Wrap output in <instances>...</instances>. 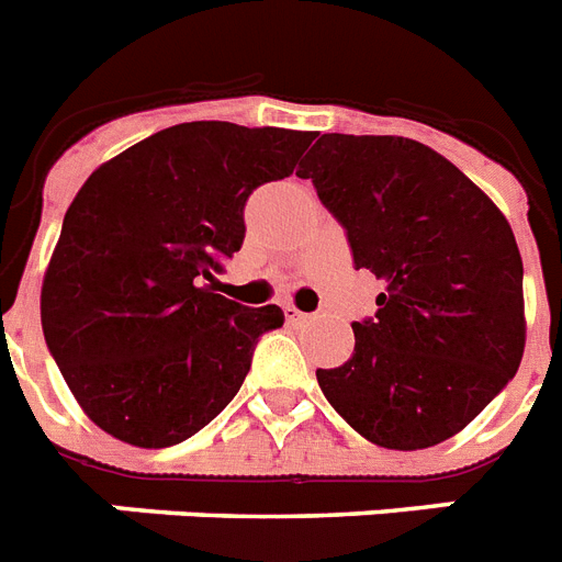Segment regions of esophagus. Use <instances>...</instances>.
Instances as JSON below:
<instances>
[{"mask_svg": "<svg viewBox=\"0 0 562 562\" xmlns=\"http://www.w3.org/2000/svg\"><path fill=\"white\" fill-rule=\"evenodd\" d=\"M282 312H285V321L289 323H305V317H308V314H303L300 308H296V305H291V303L285 305Z\"/></svg>", "mask_w": 562, "mask_h": 562, "instance_id": "obj_1", "label": "esophagus"}]
</instances>
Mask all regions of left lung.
<instances>
[{
	"mask_svg": "<svg viewBox=\"0 0 562 562\" xmlns=\"http://www.w3.org/2000/svg\"><path fill=\"white\" fill-rule=\"evenodd\" d=\"M312 178L384 282L355 352L317 369L346 424L386 450L464 430L517 375L526 349L522 257L503 210L436 149L398 135H323L296 170Z\"/></svg>",
	"mask_w": 562,
	"mask_h": 562,
	"instance_id": "left-lung-1",
	"label": "left lung"
}]
</instances>
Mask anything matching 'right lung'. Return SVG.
I'll return each mask as SVG.
<instances>
[{
	"instance_id": "obj_1",
	"label": "right lung",
	"mask_w": 562,
	"mask_h": 562,
	"mask_svg": "<svg viewBox=\"0 0 562 562\" xmlns=\"http://www.w3.org/2000/svg\"><path fill=\"white\" fill-rule=\"evenodd\" d=\"M312 132L178 123L123 149L68 204L45 268L48 352L91 422L126 445L190 439L234 401L280 305L216 294L241 210L291 176Z\"/></svg>"
}]
</instances>
